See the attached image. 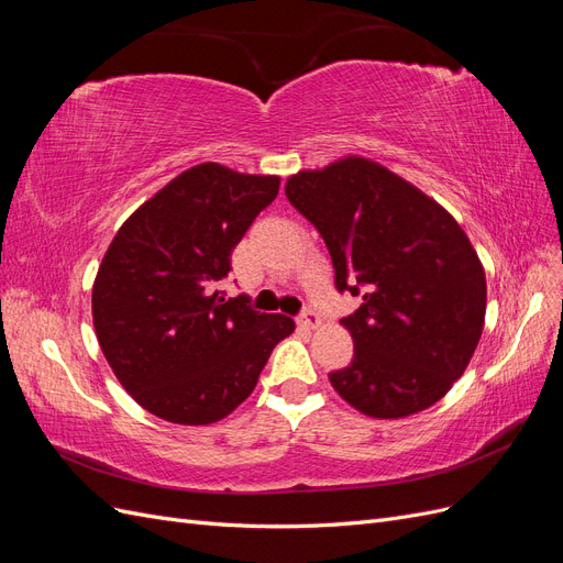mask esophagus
Returning <instances> with one entry per match:
<instances>
[{"label": "esophagus", "mask_w": 563, "mask_h": 563, "mask_svg": "<svg viewBox=\"0 0 563 563\" xmlns=\"http://www.w3.org/2000/svg\"><path fill=\"white\" fill-rule=\"evenodd\" d=\"M298 323L302 329H317V327H321V317L312 308H305L302 314L298 317Z\"/></svg>", "instance_id": "obj_1"}]
</instances>
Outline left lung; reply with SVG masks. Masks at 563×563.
Returning a JSON list of instances; mask_svg holds the SVG:
<instances>
[{"label": "left lung", "instance_id": "1", "mask_svg": "<svg viewBox=\"0 0 563 563\" xmlns=\"http://www.w3.org/2000/svg\"><path fill=\"white\" fill-rule=\"evenodd\" d=\"M319 230L335 288L362 296L340 323L352 362L329 373L364 416L395 420L437 404L463 376L486 317L484 265L455 218L378 162L350 155L286 180Z\"/></svg>", "mask_w": 563, "mask_h": 563}]
</instances>
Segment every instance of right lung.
Here are the masks:
<instances>
[{
  "instance_id": "right-lung-1",
  "label": "right lung",
  "mask_w": 563,
  "mask_h": 563,
  "mask_svg": "<svg viewBox=\"0 0 563 563\" xmlns=\"http://www.w3.org/2000/svg\"><path fill=\"white\" fill-rule=\"evenodd\" d=\"M277 192L279 176L197 164L117 230L93 282V327L117 380L152 416L223 420L294 333L291 317L218 291L232 249Z\"/></svg>"
}]
</instances>
